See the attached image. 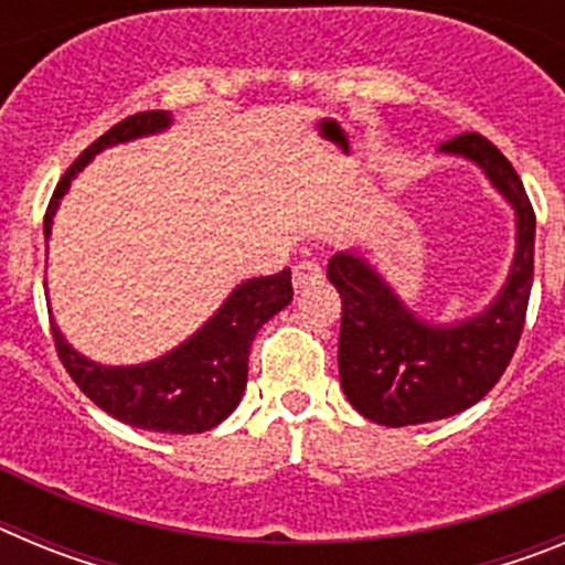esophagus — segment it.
<instances>
[{
  "mask_svg": "<svg viewBox=\"0 0 565 565\" xmlns=\"http://www.w3.org/2000/svg\"><path fill=\"white\" fill-rule=\"evenodd\" d=\"M319 279H322V268L317 263H297L294 266V288L297 291H306V288L317 286Z\"/></svg>",
  "mask_w": 565,
  "mask_h": 565,
  "instance_id": "1",
  "label": "esophagus"
}]
</instances>
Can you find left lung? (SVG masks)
<instances>
[{"instance_id":"1","label":"left lung","mask_w":565,"mask_h":565,"mask_svg":"<svg viewBox=\"0 0 565 565\" xmlns=\"http://www.w3.org/2000/svg\"><path fill=\"white\" fill-rule=\"evenodd\" d=\"M438 154L481 169L501 194L515 214V254L489 306L447 322L407 306L362 252L333 254L328 279L342 297L339 382L348 402L384 427L438 422L481 402L515 353L532 291L535 212L512 163L478 132L441 143Z\"/></svg>"}]
</instances>
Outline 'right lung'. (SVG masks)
<instances>
[{"label": "right lung", "mask_w": 565, "mask_h": 565, "mask_svg": "<svg viewBox=\"0 0 565 565\" xmlns=\"http://www.w3.org/2000/svg\"><path fill=\"white\" fill-rule=\"evenodd\" d=\"M172 124V113L152 109V113L129 115L127 121L115 124L109 132H104L67 169L53 192V201L44 214V246L53 234V221L62 206V198L98 152L149 138V135H161ZM291 299L294 288L288 268L274 277L243 279L192 337L174 344L172 351L138 364L96 362L67 342L53 317H50V326H53L58 359L73 382L87 393L89 402H96L104 413L129 427L192 436V433L212 430L223 418L232 416L246 393L248 351H252L254 337Z\"/></svg>", "instance_id": "obj_1"}]
</instances>
